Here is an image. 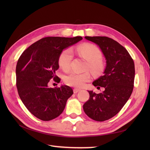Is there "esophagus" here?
<instances>
[{"instance_id":"34e87169","label":"esophagus","mask_w":150,"mask_h":150,"mask_svg":"<svg viewBox=\"0 0 150 150\" xmlns=\"http://www.w3.org/2000/svg\"><path fill=\"white\" fill-rule=\"evenodd\" d=\"M81 90L80 89H77V88H75L74 90H73V93H78V92L80 91Z\"/></svg>"}]
</instances>
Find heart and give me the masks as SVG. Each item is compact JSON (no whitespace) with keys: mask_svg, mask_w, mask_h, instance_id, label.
<instances>
[{"mask_svg":"<svg viewBox=\"0 0 150 150\" xmlns=\"http://www.w3.org/2000/svg\"><path fill=\"white\" fill-rule=\"evenodd\" d=\"M76 50L82 58L87 60L88 68L92 72L98 73L103 71L104 64L101 59L102 53L98 47L91 44H85L79 46ZM72 59L73 53L71 50L66 49L62 51L59 57V66L64 71H68L70 68ZM91 78V76L89 72H71L65 76L64 82L70 86L82 88L86 82L90 81Z\"/></svg>","mask_w":150,"mask_h":150,"instance_id":"heart-1","label":"heart"}]
</instances>
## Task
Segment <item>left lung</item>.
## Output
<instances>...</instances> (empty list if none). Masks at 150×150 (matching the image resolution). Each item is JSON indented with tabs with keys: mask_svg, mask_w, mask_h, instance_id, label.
<instances>
[{
	"mask_svg": "<svg viewBox=\"0 0 150 150\" xmlns=\"http://www.w3.org/2000/svg\"><path fill=\"white\" fill-rule=\"evenodd\" d=\"M99 46L106 60L103 76L93 84L104 88L95 93L88 91L90 98L83 105L85 113L94 120L104 121L119 112L130 97L134 86L135 64L125 47L107 37H85Z\"/></svg>",
	"mask_w": 150,
	"mask_h": 150,
	"instance_id": "left-lung-1",
	"label": "left lung"
}]
</instances>
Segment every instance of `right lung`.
Segmentation results:
<instances>
[{"mask_svg": "<svg viewBox=\"0 0 150 150\" xmlns=\"http://www.w3.org/2000/svg\"><path fill=\"white\" fill-rule=\"evenodd\" d=\"M82 39L47 37L28 47L19 57L16 66V86L22 103L35 117L44 121L55 119L62 113L67 100L73 93L68 86L50 88L52 79L59 83L55 75L59 57L63 50Z\"/></svg>", "mask_w": 150, "mask_h": 150, "instance_id": "1", "label": "right lung"}]
</instances>
